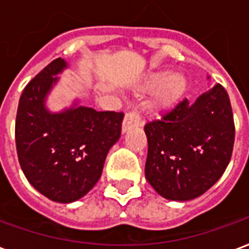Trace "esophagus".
I'll list each match as a JSON object with an SVG mask.
<instances>
[{"label": "esophagus", "mask_w": 249, "mask_h": 249, "mask_svg": "<svg viewBox=\"0 0 249 249\" xmlns=\"http://www.w3.org/2000/svg\"><path fill=\"white\" fill-rule=\"evenodd\" d=\"M142 124V119L139 117V114L137 111H130L124 115L122 123V131L126 132L127 130H130L132 126H141Z\"/></svg>", "instance_id": "34e87169"}]
</instances>
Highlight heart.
<instances>
[{
    "instance_id": "obj_1",
    "label": "heart",
    "mask_w": 249,
    "mask_h": 249,
    "mask_svg": "<svg viewBox=\"0 0 249 249\" xmlns=\"http://www.w3.org/2000/svg\"><path fill=\"white\" fill-rule=\"evenodd\" d=\"M188 82L183 74L174 72L170 74L167 70H159L152 72L144 82L147 90L158 89L154 105L157 107H170L177 103L184 95Z\"/></svg>"
}]
</instances>
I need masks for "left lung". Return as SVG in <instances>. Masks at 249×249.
Segmentation results:
<instances>
[{"instance_id": "left-lung-1", "label": "left lung", "mask_w": 249, "mask_h": 249, "mask_svg": "<svg viewBox=\"0 0 249 249\" xmlns=\"http://www.w3.org/2000/svg\"><path fill=\"white\" fill-rule=\"evenodd\" d=\"M144 132V174L154 190L170 200L200 196L231 160L235 123L226 89L217 83L194 103L183 99L162 119L147 123Z\"/></svg>"}]
</instances>
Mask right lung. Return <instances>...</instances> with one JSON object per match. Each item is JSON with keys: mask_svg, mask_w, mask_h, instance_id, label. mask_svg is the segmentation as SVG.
I'll return each mask as SVG.
<instances>
[{"mask_svg": "<svg viewBox=\"0 0 249 249\" xmlns=\"http://www.w3.org/2000/svg\"><path fill=\"white\" fill-rule=\"evenodd\" d=\"M67 63L57 58L23 89L16 118V147L25 177L58 203L85 196L102 175L107 152L121 137L123 112L74 106L49 111L46 97Z\"/></svg>", "mask_w": 249, "mask_h": 249, "instance_id": "right-lung-1", "label": "right lung"}]
</instances>
